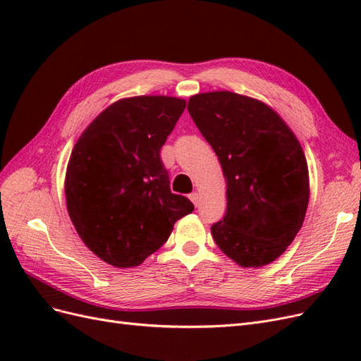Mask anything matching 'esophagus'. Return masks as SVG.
Masks as SVG:
<instances>
[{
  "label": "esophagus",
  "mask_w": 361,
  "mask_h": 361,
  "mask_svg": "<svg viewBox=\"0 0 361 361\" xmlns=\"http://www.w3.org/2000/svg\"><path fill=\"white\" fill-rule=\"evenodd\" d=\"M190 199H191V202L194 203V206H199V203H200V194L195 191V192H191L190 194Z\"/></svg>",
  "instance_id": "34e87169"
}]
</instances>
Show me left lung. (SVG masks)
<instances>
[{
    "label": "left lung",
    "instance_id": "left-lung-1",
    "mask_svg": "<svg viewBox=\"0 0 361 361\" xmlns=\"http://www.w3.org/2000/svg\"><path fill=\"white\" fill-rule=\"evenodd\" d=\"M188 111L226 179L227 211L211 227L216 245L241 267L271 264L297 236L309 204L297 137L268 105L232 92L195 94Z\"/></svg>",
    "mask_w": 361,
    "mask_h": 361
}]
</instances>
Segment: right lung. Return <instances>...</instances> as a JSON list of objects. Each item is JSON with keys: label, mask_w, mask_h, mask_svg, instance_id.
Segmentation results:
<instances>
[{"label": "right lung", "mask_w": 361, "mask_h": 361, "mask_svg": "<svg viewBox=\"0 0 361 361\" xmlns=\"http://www.w3.org/2000/svg\"><path fill=\"white\" fill-rule=\"evenodd\" d=\"M185 106L171 96L120 99L73 146L64 180L68 212L82 243L106 264L138 267L194 211L170 191L159 154Z\"/></svg>", "instance_id": "add662e5"}]
</instances>
